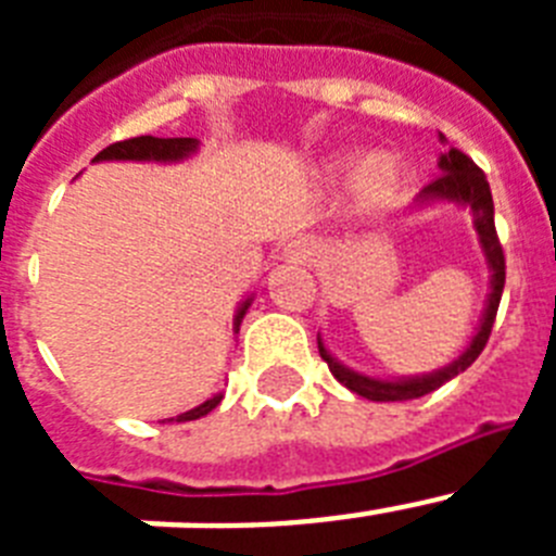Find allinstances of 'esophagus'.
<instances>
[{
  "instance_id": "obj_1",
  "label": "esophagus",
  "mask_w": 556,
  "mask_h": 556,
  "mask_svg": "<svg viewBox=\"0 0 556 556\" xmlns=\"http://www.w3.org/2000/svg\"><path fill=\"white\" fill-rule=\"evenodd\" d=\"M287 253L294 262H312L314 255H320V244L314 242V239H298V242L289 244Z\"/></svg>"
}]
</instances>
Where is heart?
I'll list each match as a JSON object with an SVG mask.
<instances>
[{
	"mask_svg": "<svg viewBox=\"0 0 556 556\" xmlns=\"http://www.w3.org/2000/svg\"><path fill=\"white\" fill-rule=\"evenodd\" d=\"M362 184L370 191H384L395 184V164L387 155H372L362 166Z\"/></svg>",
	"mask_w": 556,
	"mask_h": 556,
	"instance_id": "b5f03b06",
	"label": "heart"
}]
</instances>
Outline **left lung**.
I'll list each match as a JSON object with an SVG mask.
<instances>
[{"instance_id": "obj_1", "label": "left lung", "mask_w": 556, "mask_h": 556, "mask_svg": "<svg viewBox=\"0 0 556 556\" xmlns=\"http://www.w3.org/2000/svg\"><path fill=\"white\" fill-rule=\"evenodd\" d=\"M440 144H448L443 132H440ZM440 166V175L431 180L429 186H424V191L417 194V203H429V200H451V203L468 205L470 214H473L476 233H479L481 250H484V258H488L490 269H493V289H490L488 308H484V320H481L479 331H476L473 342L465 353H462L456 362H451L443 370L429 372V376L417 378H404V381H381V378L362 376V372L348 370L345 365H339L337 358L323 348L320 337H317V348H320V356L326 358L328 370L333 372L339 384H345L348 390L356 392V395L367 397V401H412V397H424L429 392H434L437 387H443L445 381H451L454 376L468 370L473 365L479 353L488 345L490 331H493L495 314H498L501 292H504V278H507V264H504V250H501L498 233H495V217H493V194H490V184L484 178V172L473 164V161L465 155L456 147H448L445 152H440L437 159Z\"/></svg>"}]
</instances>
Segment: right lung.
I'll use <instances>...</instances> for the list:
<instances>
[{
	"label": "right lung",
	"mask_w": 556,
	"mask_h": 556,
	"mask_svg": "<svg viewBox=\"0 0 556 556\" xmlns=\"http://www.w3.org/2000/svg\"><path fill=\"white\" fill-rule=\"evenodd\" d=\"M198 150V139H155V136H136V139L116 141V144L105 147V150L97 155L94 161H180L186 155ZM250 306V298L242 303L239 314L233 320V331H239L242 326V317ZM219 401H223V392L214 397H208L205 404L194 406V409L184 412L178 417H169V420H178V424H186V420H198V417L208 415L211 409H217Z\"/></svg>",
	"instance_id": "right-lung-1"
}]
</instances>
